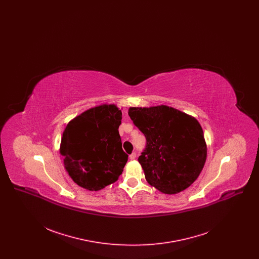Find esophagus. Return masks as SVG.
Masks as SVG:
<instances>
[{
  "mask_svg": "<svg viewBox=\"0 0 259 259\" xmlns=\"http://www.w3.org/2000/svg\"><path fill=\"white\" fill-rule=\"evenodd\" d=\"M136 156H137L136 152H132V153L129 155V158H130L131 160H134V159H136Z\"/></svg>",
  "mask_w": 259,
  "mask_h": 259,
  "instance_id": "1",
  "label": "esophagus"
}]
</instances>
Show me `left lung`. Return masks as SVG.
Instances as JSON below:
<instances>
[{"instance_id":"obj_1","label":"left lung","mask_w":259,"mask_h":259,"mask_svg":"<svg viewBox=\"0 0 259 259\" xmlns=\"http://www.w3.org/2000/svg\"><path fill=\"white\" fill-rule=\"evenodd\" d=\"M147 147L139 162L149 185L176 194L197 180L207 159V144L197 119L165 105L128 110Z\"/></svg>"}]
</instances>
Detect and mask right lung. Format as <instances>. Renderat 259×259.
Segmentation results:
<instances>
[{
    "instance_id": "add662e5",
    "label": "right lung",
    "mask_w": 259,
    "mask_h": 259,
    "mask_svg": "<svg viewBox=\"0 0 259 259\" xmlns=\"http://www.w3.org/2000/svg\"><path fill=\"white\" fill-rule=\"evenodd\" d=\"M122 112L103 104L75 116L67 124L60 144L64 167L80 187L98 191L115 183L128 155L118 132Z\"/></svg>"
}]
</instances>
